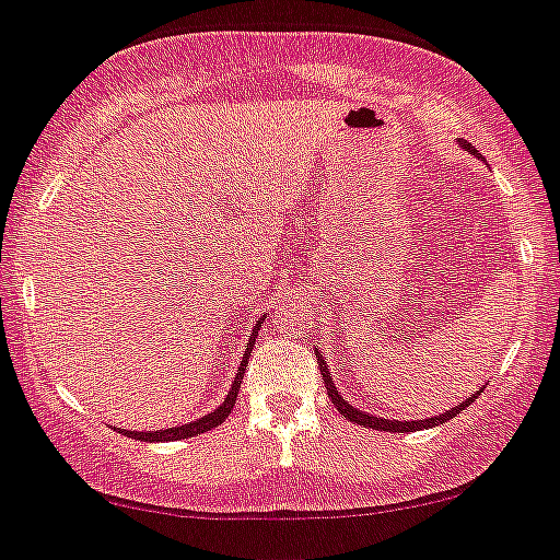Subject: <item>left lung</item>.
I'll return each mask as SVG.
<instances>
[{"instance_id":"left-lung-1","label":"left lung","mask_w":560,"mask_h":560,"mask_svg":"<svg viewBox=\"0 0 560 560\" xmlns=\"http://www.w3.org/2000/svg\"><path fill=\"white\" fill-rule=\"evenodd\" d=\"M458 144H462V150H467L469 155H478V150H475L472 144H469V141H458ZM316 359H319V370H322V381H325V386H327V394H329V399H332V405L335 408H338V413L340 416H346V419L349 421H354V423H359V427H370V429H381V432H419V429H429V427H440V423H445V421H451V419H456L458 413H462L464 408H469V405L475 402V399L480 397V392H482V386H480V392H475V394H469L467 399H464V402H458L456 408H451V410H445V413H440V416H432V419H413V421H397V419H381V416H373V413H368V410H359L357 405H349V399H343V394L338 392V388H335V381H332V373H329V368H327V362H325V357L319 354V349H316Z\"/></svg>"}]
</instances>
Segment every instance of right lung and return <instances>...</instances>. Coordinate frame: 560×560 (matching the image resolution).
Masks as SVG:
<instances>
[{
  "label": "right lung",
  "instance_id": "right-lung-1",
  "mask_svg": "<svg viewBox=\"0 0 560 560\" xmlns=\"http://www.w3.org/2000/svg\"><path fill=\"white\" fill-rule=\"evenodd\" d=\"M265 322V314L257 319V325L252 327V335H249V343H246L244 349V357H241V364L238 370H235V378L231 384V392L225 394V399H222L220 405H217L211 413L201 416V419H192L187 423H176V427H168V429H155V432H131V429H120V434H126V438H133V440H144V443H174V440H187V438H198V434L209 432V429L220 427L222 421L231 416L233 405H235V397H238V388H241V381H244V370L246 364H249V354H252V346H255L257 340V332H260Z\"/></svg>",
  "mask_w": 560,
  "mask_h": 560
}]
</instances>
